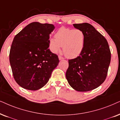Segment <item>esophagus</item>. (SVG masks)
Instances as JSON below:
<instances>
[{
    "instance_id": "obj_1",
    "label": "esophagus",
    "mask_w": 120,
    "mask_h": 120,
    "mask_svg": "<svg viewBox=\"0 0 120 120\" xmlns=\"http://www.w3.org/2000/svg\"><path fill=\"white\" fill-rule=\"evenodd\" d=\"M59 59L60 60H63V59H64V58L63 56H61L59 55Z\"/></svg>"
}]
</instances>
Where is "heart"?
I'll return each mask as SVG.
<instances>
[{
    "label": "heart",
    "mask_w": 120,
    "mask_h": 120,
    "mask_svg": "<svg viewBox=\"0 0 120 120\" xmlns=\"http://www.w3.org/2000/svg\"><path fill=\"white\" fill-rule=\"evenodd\" d=\"M85 45V34L79 29L61 27L57 30L55 38L49 40V49L53 53H57L63 46V52L68 58H75L84 51Z\"/></svg>",
    "instance_id": "obj_1"
}]
</instances>
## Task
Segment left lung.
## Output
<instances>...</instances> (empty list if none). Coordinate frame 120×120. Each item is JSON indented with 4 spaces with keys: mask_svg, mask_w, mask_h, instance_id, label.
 I'll list each match as a JSON object with an SVG mask.
<instances>
[{
    "mask_svg": "<svg viewBox=\"0 0 120 120\" xmlns=\"http://www.w3.org/2000/svg\"><path fill=\"white\" fill-rule=\"evenodd\" d=\"M84 31L85 45L81 55L69 60L66 78L71 87L78 91L94 90L106 78L111 61V51L105 38L89 23L74 24Z\"/></svg>",
    "mask_w": 120,
    "mask_h": 120,
    "instance_id": "left-lung-1",
    "label": "left lung"
}]
</instances>
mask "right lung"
<instances>
[{
  "label": "right lung",
  "instance_id": "1",
  "mask_svg": "<svg viewBox=\"0 0 120 120\" xmlns=\"http://www.w3.org/2000/svg\"><path fill=\"white\" fill-rule=\"evenodd\" d=\"M54 25L33 22L16 34L10 48L9 61L16 83L24 89L37 90L46 84L58 65L56 54L49 49Z\"/></svg>",
  "mask_w": 120,
  "mask_h": 120
}]
</instances>
